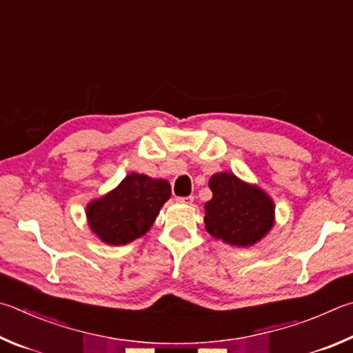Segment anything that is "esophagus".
I'll list each match as a JSON object with an SVG mask.
<instances>
[{"label": "esophagus", "instance_id": "1", "mask_svg": "<svg viewBox=\"0 0 353 353\" xmlns=\"http://www.w3.org/2000/svg\"><path fill=\"white\" fill-rule=\"evenodd\" d=\"M176 201L179 202V203H185V205H191L193 203V201H194V197L193 196H185V197H177Z\"/></svg>", "mask_w": 353, "mask_h": 353}]
</instances>
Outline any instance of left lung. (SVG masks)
Listing matches in <instances>:
<instances>
[{
    "label": "left lung",
    "instance_id": "8db88e82",
    "mask_svg": "<svg viewBox=\"0 0 353 353\" xmlns=\"http://www.w3.org/2000/svg\"><path fill=\"white\" fill-rule=\"evenodd\" d=\"M213 193L205 203V228L216 239L236 247H250L270 232L274 203L264 190L241 181L232 172L210 177Z\"/></svg>",
    "mask_w": 353,
    "mask_h": 353
}]
</instances>
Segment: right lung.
<instances>
[{"mask_svg":"<svg viewBox=\"0 0 353 353\" xmlns=\"http://www.w3.org/2000/svg\"><path fill=\"white\" fill-rule=\"evenodd\" d=\"M170 196L165 179L131 172L117 188L88 203V223L108 245H125L148 233Z\"/></svg>","mask_w":353,"mask_h":353,"instance_id":"right-lung-1","label":"right lung"}]
</instances>
